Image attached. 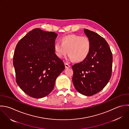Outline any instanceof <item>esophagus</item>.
<instances>
[{"label":"esophagus","instance_id":"esophagus-1","mask_svg":"<svg viewBox=\"0 0 129 129\" xmlns=\"http://www.w3.org/2000/svg\"><path fill=\"white\" fill-rule=\"evenodd\" d=\"M64 64H65V68H69V67H70V65H69L68 64H67V63H64Z\"/></svg>","mask_w":129,"mask_h":129}]
</instances>
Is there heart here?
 Masks as SVG:
<instances>
[{"instance_id": "heart-1", "label": "heart", "mask_w": 129, "mask_h": 129, "mask_svg": "<svg viewBox=\"0 0 129 129\" xmlns=\"http://www.w3.org/2000/svg\"><path fill=\"white\" fill-rule=\"evenodd\" d=\"M61 42L56 43L54 46L55 53L59 58L64 57L68 52L70 60L82 61L87 57L90 50V41L86 36L69 35L62 37Z\"/></svg>"}]
</instances>
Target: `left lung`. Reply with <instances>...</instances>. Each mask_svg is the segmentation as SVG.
<instances>
[{"label": "left lung", "instance_id": "left-lung-1", "mask_svg": "<svg viewBox=\"0 0 129 129\" xmlns=\"http://www.w3.org/2000/svg\"><path fill=\"white\" fill-rule=\"evenodd\" d=\"M91 43L89 53L82 62L72 66V81L81 94L91 96L101 91L109 82L112 72L113 55L106 40L97 33L84 29Z\"/></svg>", "mask_w": 129, "mask_h": 129}]
</instances>
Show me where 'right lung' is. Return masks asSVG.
Here are the masks:
<instances>
[{
  "label": "right lung",
  "instance_id": "1",
  "mask_svg": "<svg viewBox=\"0 0 129 129\" xmlns=\"http://www.w3.org/2000/svg\"><path fill=\"white\" fill-rule=\"evenodd\" d=\"M57 34L35 28L17 44L13 64L16 82L29 96L40 99L54 89L57 77L64 70L63 60L55 54Z\"/></svg>",
  "mask_w": 129,
  "mask_h": 129
}]
</instances>
